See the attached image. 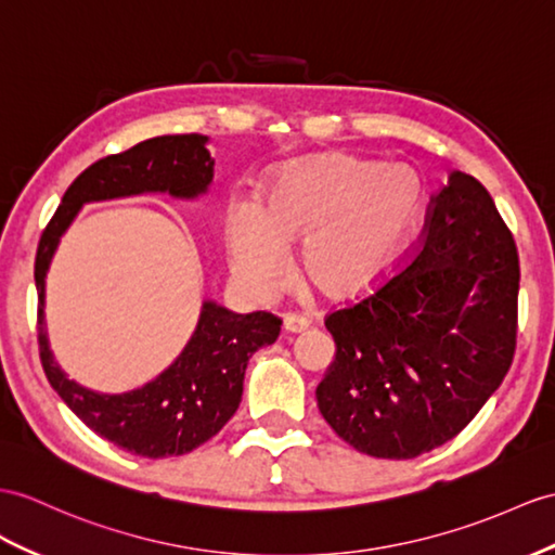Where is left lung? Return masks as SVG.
Instances as JSON below:
<instances>
[{
    "mask_svg": "<svg viewBox=\"0 0 555 555\" xmlns=\"http://www.w3.org/2000/svg\"><path fill=\"white\" fill-rule=\"evenodd\" d=\"M207 143L202 133L157 137L93 162L65 191L35 256L37 344L49 384L91 430L147 459L193 452L219 434L240 408L251 353L278 339L280 322L270 313L237 315L205 301L191 341L165 372L129 393L107 396L77 384L53 356L47 330V273L63 233L89 202L143 193L193 199L207 193L214 179Z\"/></svg>",
    "mask_w": 555,
    "mask_h": 555,
    "instance_id": "left-lung-1",
    "label": "left lung"
}]
</instances>
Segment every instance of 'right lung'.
I'll list each match as a JSON object with an SVG mask.
<instances>
[{
  "mask_svg": "<svg viewBox=\"0 0 555 555\" xmlns=\"http://www.w3.org/2000/svg\"><path fill=\"white\" fill-rule=\"evenodd\" d=\"M356 266L360 299L324 320L336 356L320 414L350 448L414 459L473 422L516 353L518 249L494 199L452 171L430 197L422 235L382 266Z\"/></svg>",
  "mask_w": 555,
  "mask_h": 555,
  "instance_id": "add662e5",
  "label": "right lung"
}]
</instances>
